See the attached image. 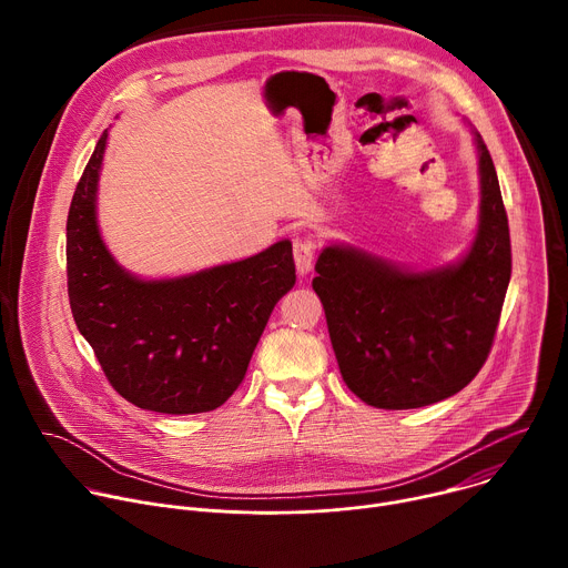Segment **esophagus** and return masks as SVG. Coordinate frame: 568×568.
Wrapping results in <instances>:
<instances>
[{
	"mask_svg": "<svg viewBox=\"0 0 568 568\" xmlns=\"http://www.w3.org/2000/svg\"><path fill=\"white\" fill-rule=\"evenodd\" d=\"M294 263H296V272L301 276H307L314 267V245L312 240L305 237H296L294 240Z\"/></svg>",
	"mask_w": 568,
	"mask_h": 568,
	"instance_id": "obj_1",
	"label": "esophagus"
}]
</instances>
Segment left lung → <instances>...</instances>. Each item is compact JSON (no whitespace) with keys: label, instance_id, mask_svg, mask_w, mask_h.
<instances>
[{"label":"left lung","instance_id":"left-lung-1","mask_svg":"<svg viewBox=\"0 0 568 568\" xmlns=\"http://www.w3.org/2000/svg\"><path fill=\"white\" fill-rule=\"evenodd\" d=\"M480 204L469 252L414 272L328 245L312 281L346 386L377 409H418L465 388L490 355L513 272L508 215L474 130Z\"/></svg>","mask_w":568,"mask_h":568}]
</instances>
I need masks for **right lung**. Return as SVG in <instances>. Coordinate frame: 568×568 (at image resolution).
I'll return each mask as SVG.
<instances>
[{
    "mask_svg": "<svg viewBox=\"0 0 568 568\" xmlns=\"http://www.w3.org/2000/svg\"><path fill=\"white\" fill-rule=\"evenodd\" d=\"M105 145L108 130L67 215V292L75 326L108 382L134 407L171 416L213 412L245 379L274 305L294 287L292 242L178 278H136L114 261L99 231Z\"/></svg>",
    "mask_w": 568,
    "mask_h": 568,
    "instance_id": "1",
    "label": "right lung"
}]
</instances>
